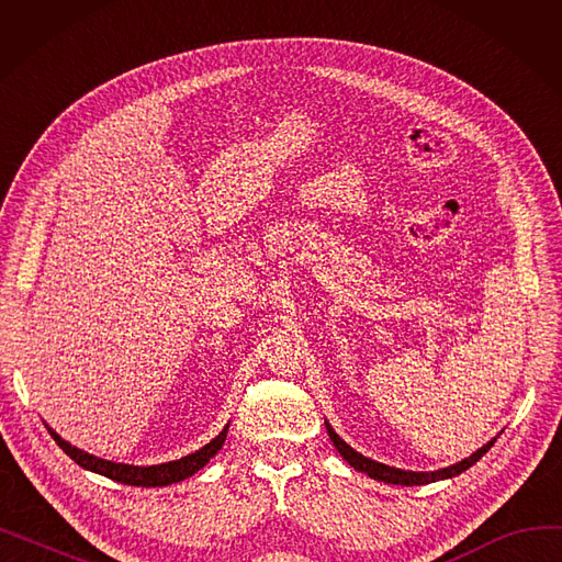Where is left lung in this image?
Here are the masks:
<instances>
[{"instance_id":"1","label":"left lung","mask_w":562,"mask_h":562,"mask_svg":"<svg viewBox=\"0 0 562 562\" xmlns=\"http://www.w3.org/2000/svg\"><path fill=\"white\" fill-rule=\"evenodd\" d=\"M326 428H328V435L333 439L335 449L339 451V456L350 464L356 467L358 471H362V474L375 479V481H382V483H392V485H428V483H435V481H445V479H453L458 474H462V471H467L471 464H476L496 441V437L492 441H487L485 447H481L476 453H471L469 458L451 464V467H445V469H437V471H405V469H396V467H390V464H382V462H375L371 458H364L362 453H358L352 447H348L346 441L333 430V426L326 422Z\"/></svg>"}]
</instances>
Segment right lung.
Wrapping results in <instances>:
<instances>
[{
    "label": "right lung",
    "mask_w": 562,
    "mask_h": 562,
    "mask_svg": "<svg viewBox=\"0 0 562 562\" xmlns=\"http://www.w3.org/2000/svg\"><path fill=\"white\" fill-rule=\"evenodd\" d=\"M227 428H229V424L210 441V445H204L195 453H189V456H184L180 460H172V462L153 464V467H136V464H123V462L102 460L98 456H91V453H86V451L72 447L70 441H66L61 435H58L56 430H52L49 426H47V432L54 437L56 445L61 447L79 467H83L88 471H95V474L106 476V479H111L115 483H123V485L164 487V485L180 483V481L193 476L195 471H200L206 462H210L221 451V447L225 445Z\"/></svg>",
    "instance_id": "add662e5"
}]
</instances>
